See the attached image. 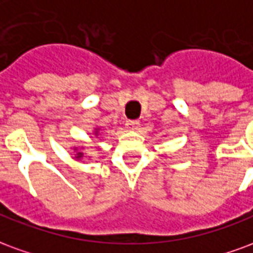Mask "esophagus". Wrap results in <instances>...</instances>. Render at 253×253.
<instances>
[{"label":"esophagus","instance_id":"esophagus-1","mask_svg":"<svg viewBox=\"0 0 253 253\" xmlns=\"http://www.w3.org/2000/svg\"><path fill=\"white\" fill-rule=\"evenodd\" d=\"M139 121H136V120H128L125 126H126V129H129V130H136V129L139 128Z\"/></svg>","mask_w":253,"mask_h":253}]
</instances>
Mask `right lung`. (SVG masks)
<instances>
[{
  "label": "right lung",
  "mask_w": 253,
  "mask_h": 253,
  "mask_svg": "<svg viewBox=\"0 0 253 253\" xmlns=\"http://www.w3.org/2000/svg\"><path fill=\"white\" fill-rule=\"evenodd\" d=\"M95 134H97V133H95ZM82 156H84V154H82V152H78L75 158H77V159H79V158H82Z\"/></svg>",
  "instance_id": "obj_1"
}]
</instances>
